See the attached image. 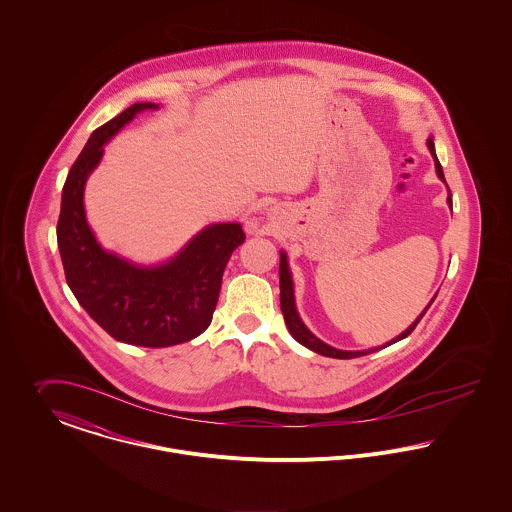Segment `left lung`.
Instances as JSON below:
<instances>
[{"mask_svg": "<svg viewBox=\"0 0 512 512\" xmlns=\"http://www.w3.org/2000/svg\"><path fill=\"white\" fill-rule=\"evenodd\" d=\"M428 149H430V153H432V157H434V163H436V172H438V176L446 182V178H444V171H442V165H440V161H438V157H436V149H434V141L432 139H428ZM448 204L452 206V194L448 196ZM279 277H281V310H283L284 316V324H286V328H288V332L292 334V338L298 341V343H302L304 347H308V349H312V351H316V353H320V355H326V357H336V359H353V357H361V355H367V353H373V351H379V349H383V347H387V345H391V343H395L398 340H404L406 336H410L412 334V330L418 326V322L422 320V316L426 314V310L430 308V304L434 302V298H432V302L426 306V310L400 334L397 336L395 340L389 341L387 345H383V347H375V349H363V351H341V349H336V347H332V345H328V343H324L322 340H318L306 326H304V322L300 320V316H298V312H296V304H294V284H292V277H290V269H288V261H286V253L281 251V265H279Z\"/></svg>", "mask_w": 512, "mask_h": 512, "instance_id": "8db88e82", "label": "left lung"}]
</instances>
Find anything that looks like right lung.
I'll list each match as a JSON object with an SVG mask.
<instances>
[{
	"mask_svg": "<svg viewBox=\"0 0 512 512\" xmlns=\"http://www.w3.org/2000/svg\"><path fill=\"white\" fill-rule=\"evenodd\" d=\"M157 108L133 104L90 135L66 176L57 224L64 277L78 304L112 338L141 347L194 340L210 326L229 257L245 241L239 224H214L155 267L121 259L96 241L84 212L86 180L115 133L139 112Z\"/></svg>",
	"mask_w": 512,
	"mask_h": 512,
	"instance_id": "right-lung-1",
	"label": "right lung"
}]
</instances>
